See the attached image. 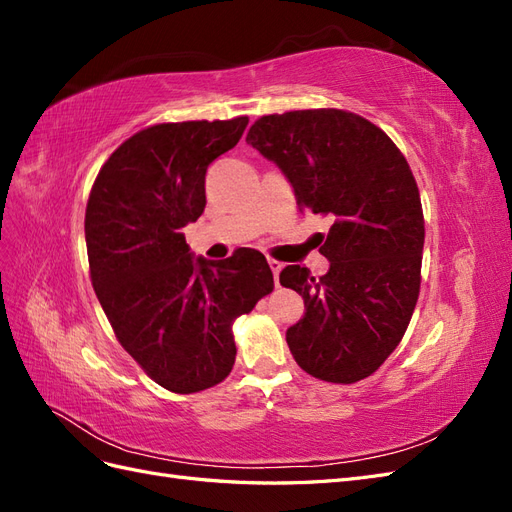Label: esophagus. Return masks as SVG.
Here are the masks:
<instances>
[{
    "instance_id": "34e87169",
    "label": "esophagus",
    "mask_w": 512,
    "mask_h": 512,
    "mask_svg": "<svg viewBox=\"0 0 512 512\" xmlns=\"http://www.w3.org/2000/svg\"><path fill=\"white\" fill-rule=\"evenodd\" d=\"M269 267L273 271V277H275V286H280V271H282V262L275 260V258H269Z\"/></svg>"
}]
</instances>
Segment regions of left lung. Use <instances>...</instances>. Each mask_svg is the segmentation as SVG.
<instances>
[{
  "mask_svg": "<svg viewBox=\"0 0 512 512\" xmlns=\"http://www.w3.org/2000/svg\"><path fill=\"white\" fill-rule=\"evenodd\" d=\"M247 145L280 166L301 211L331 215L327 275L288 265L280 284L305 301L286 331L309 376L352 384L389 359L421 290L425 220L412 170L374 123L337 108L260 117Z\"/></svg>",
  "mask_w": 512,
  "mask_h": 512,
  "instance_id": "left-lung-1",
  "label": "left lung"
}]
</instances>
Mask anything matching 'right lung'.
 <instances>
[{
	"instance_id": "add662e5",
	"label": "right lung",
	"mask_w": 512,
	"mask_h": 512,
	"mask_svg": "<svg viewBox=\"0 0 512 512\" xmlns=\"http://www.w3.org/2000/svg\"><path fill=\"white\" fill-rule=\"evenodd\" d=\"M247 117L158 123L104 162L85 211L91 284L145 374L173 393L220 384L235 365L232 322L273 290L267 258L239 247L194 258L183 226L205 211L209 164L235 147Z\"/></svg>"
}]
</instances>
